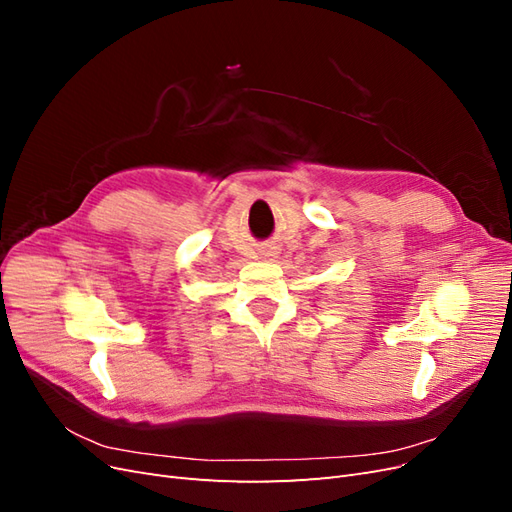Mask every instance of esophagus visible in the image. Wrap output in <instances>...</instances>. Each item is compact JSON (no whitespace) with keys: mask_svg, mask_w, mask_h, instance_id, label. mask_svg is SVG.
<instances>
[{"mask_svg":"<svg viewBox=\"0 0 512 512\" xmlns=\"http://www.w3.org/2000/svg\"><path fill=\"white\" fill-rule=\"evenodd\" d=\"M277 254H280V252H277V247H275V245H267V247H262V250H260V256H262V258H267V260L277 258Z\"/></svg>","mask_w":512,"mask_h":512,"instance_id":"obj_1","label":"esophagus"}]
</instances>
